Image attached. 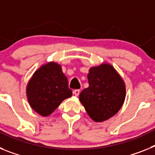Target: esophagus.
<instances>
[{
	"label": "esophagus",
	"mask_w": 155,
	"mask_h": 155,
	"mask_svg": "<svg viewBox=\"0 0 155 155\" xmlns=\"http://www.w3.org/2000/svg\"><path fill=\"white\" fill-rule=\"evenodd\" d=\"M74 94H75L76 96H78L79 94H80V89H75L74 91H73Z\"/></svg>",
	"instance_id": "obj_1"
}]
</instances>
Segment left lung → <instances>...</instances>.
Instances as JSON below:
<instances>
[{"mask_svg":"<svg viewBox=\"0 0 155 155\" xmlns=\"http://www.w3.org/2000/svg\"><path fill=\"white\" fill-rule=\"evenodd\" d=\"M87 80L89 86L81 92V102L94 121H105L114 116L124 104V81L112 66L105 64L91 68Z\"/></svg>","mask_w":155,"mask_h":155,"instance_id":"8db88e82","label":"left lung"}]
</instances>
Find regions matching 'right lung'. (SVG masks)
Returning a JSON list of instances; mask_svg holds the SVG:
<instances>
[{
    "label": "right lung",
    "mask_w": 155,
    "mask_h": 155,
    "mask_svg": "<svg viewBox=\"0 0 155 155\" xmlns=\"http://www.w3.org/2000/svg\"><path fill=\"white\" fill-rule=\"evenodd\" d=\"M72 95L61 67L49 63L35 72L27 87L31 107L42 116L51 114L65 98Z\"/></svg>",
    "instance_id": "add662e5"
}]
</instances>
